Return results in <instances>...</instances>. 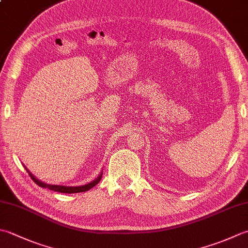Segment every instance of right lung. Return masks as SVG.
I'll return each mask as SVG.
<instances>
[{
  "label": "right lung",
  "mask_w": 248,
  "mask_h": 248,
  "mask_svg": "<svg viewBox=\"0 0 248 248\" xmlns=\"http://www.w3.org/2000/svg\"><path fill=\"white\" fill-rule=\"evenodd\" d=\"M26 170V168H25ZM30 177L33 179L34 182L37 184V186H39L41 187H46L51 189V191H55V192H60V193H67V194H72V193H82V192H86L88 189H91L92 187H93L94 186H97L99 183V181L101 180V177L102 175H100L96 180H93V182L85 184V186H50V184H46L44 182L39 181L38 179H36L31 173L28 170Z\"/></svg>",
  "instance_id": "right-lung-1"
}]
</instances>
